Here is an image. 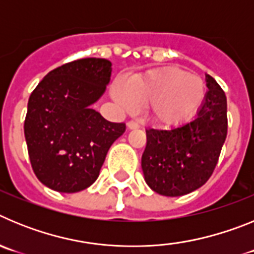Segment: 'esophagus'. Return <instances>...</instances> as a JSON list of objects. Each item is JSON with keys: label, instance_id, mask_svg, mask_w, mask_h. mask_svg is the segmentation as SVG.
<instances>
[{"label": "esophagus", "instance_id": "obj_1", "mask_svg": "<svg viewBox=\"0 0 254 254\" xmlns=\"http://www.w3.org/2000/svg\"><path fill=\"white\" fill-rule=\"evenodd\" d=\"M127 127H128L129 129H136L138 128V123L134 122V121H129V122H127Z\"/></svg>", "mask_w": 254, "mask_h": 254}]
</instances>
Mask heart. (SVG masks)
<instances>
[{"label": "heart", "instance_id": "1", "mask_svg": "<svg viewBox=\"0 0 254 254\" xmlns=\"http://www.w3.org/2000/svg\"><path fill=\"white\" fill-rule=\"evenodd\" d=\"M112 95L127 112L137 104H146L155 123L178 126L198 112L206 98V85L201 77L179 67H161L134 75L125 85L116 82Z\"/></svg>", "mask_w": 254, "mask_h": 254}]
</instances>
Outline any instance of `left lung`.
<instances>
[{"mask_svg":"<svg viewBox=\"0 0 254 254\" xmlns=\"http://www.w3.org/2000/svg\"><path fill=\"white\" fill-rule=\"evenodd\" d=\"M206 86L208 91L194 120L170 129H146L141 167L156 193H190L205 185L216 167L228 133L226 96L210 75Z\"/></svg>","mask_w":254,"mask_h":254,"instance_id":"1","label":"left lung"}]
</instances>
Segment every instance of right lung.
Segmentation results:
<instances>
[{"instance_id":"right-lung-1","label":"right lung","mask_w":254,"mask_h":254,"mask_svg":"<svg viewBox=\"0 0 254 254\" xmlns=\"http://www.w3.org/2000/svg\"><path fill=\"white\" fill-rule=\"evenodd\" d=\"M112 64L82 58L52 69L28 102L24 123L35 176L57 192L75 193L90 187L125 123L103 118L91 105L111 81Z\"/></svg>"}]
</instances>
